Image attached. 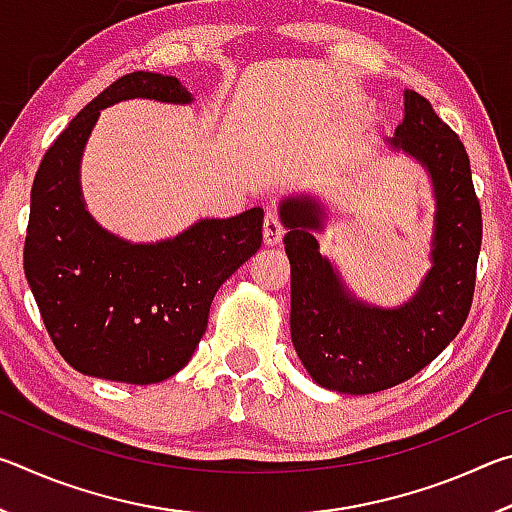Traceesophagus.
<instances>
[{
    "mask_svg": "<svg viewBox=\"0 0 512 512\" xmlns=\"http://www.w3.org/2000/svg\"><path fill=\"white\" fill-rule=\"evenodd\" d=\"M282 235H284V225H282L280 214H277L275 207H268L264 216V244L268 246L280 244Z\"/></svg>",
    "mask_w": 512,
    "mask_h": 512,
    "instance_id": "obj_1",
    "label": "esophagus"
}]
</instances>
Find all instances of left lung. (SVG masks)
I'll use <instances>...</instances> for the list:
<instances>
[{"label": "left lung", "instance_id": "1", "mask_svg": "<svg viewBox=\"0 0 512 512\" xmlns=\"http://www.w3.org/2000/svg\"><path fill=\"white\" fill-rule=\"evenodd\" d=\"M391 146L429 171L436 196L433 266L402 307L366 305L345 289L311 232L323 228L325 216L316 198L280 203L291 262V341L311 379L329 391L368 395L411 379L454 341L472 307L483 230L463 142L422 94L406 90Z\"/></svg>", "mask_w": 512, "mask_h": 512}]
</instances>
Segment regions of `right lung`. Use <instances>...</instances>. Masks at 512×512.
I'll return each instance as SVG.
<instances>
[{"label":"right lung","mask_w":512,"mask_h":512,"mask_svg":"<svg viewBox=\"0 0 512 512\" xmlns=\"http://www.w3.org/2000/svg\"><path fill=\"white\" fill-rule=\"evenodd\" d=\"M126 99L192 103V92L176 76L133 72L69 121L33 180L24 273L69 366L101 379L158 384L187 366L214 293L262 246L264 210L201 219L158 244H131L103 230L85 210L81 155L99 110Z\"/></svg>","instance_id":"right-lung-1"}]
</instances>
